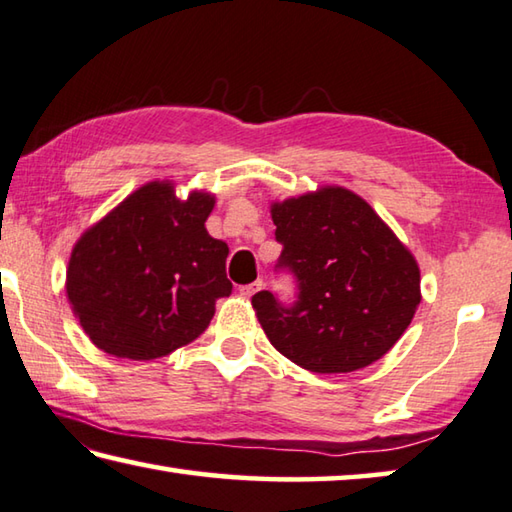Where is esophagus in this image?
Here are the masks:
<instances>
[{"label":"esophagus","mask_w":512,"mask_h":512,"mask_svg":"<svg viewBox=\"0 0 512 512\" xmlns=\"http://www.w3.org/2000/svg\"><path fill=\"white\" fill-rule=\"evenodd\" d=\"M262 286H264V282H262V280H257V282H253V284L241 286V288H239V293L244 295V297H253L257 291H262Z\"/></svg>","instance_id":"obj_1"}]
</instances>
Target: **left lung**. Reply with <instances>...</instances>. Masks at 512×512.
<instances>
[{
	"mask_svg": "<svg viewBox=\"0 0 512 512\" xmlns=\"http://www.w3.org/2000/svg\"><path fill=\"white\" fill-rule=\"evenodd\" d=\"M280 268L297 280V302L253 295L271 345L315 374H347L392 349L421 304L414 255L356 192L324 185L271 203Z\"/></svg>",
	"mask_w": 512,
	"mask_h": 512,
	"instance_id": "8db88e82",
	"label": "left lung"
}]
</instances>
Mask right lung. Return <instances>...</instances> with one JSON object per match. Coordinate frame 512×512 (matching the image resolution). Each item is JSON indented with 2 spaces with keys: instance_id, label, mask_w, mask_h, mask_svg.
<instances>
[{
  "instance_id": "obj_1",
  "label": "right lung",
  "mask_w": 512,
  "mask_h": 512,
  "mask_svg": "<svg viewBox=\"0 0 512 512\" xmlns=\"http://www.w3.org/2000/svg\"><path fill=\"white\" fill-rule=\"evenodd\" d=\"M215 194L176 197L150 181L82 232L67 266V300L109 356L154 360L197 340L232 291L228 244L208 235Z\"/></svg>"
}]
</instances>
